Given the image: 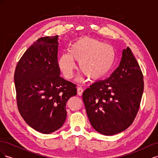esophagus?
Listing matches in <instances>:
<instances>
[{
  "label": "esophagus",
  "instance_id": "obj_1",
  "mask_svg": "<svg viewBox=\"0 0 158 158\" xmlns=\"http://www.w3.org/2000/svg\"><path fill=\"white\" fill-rule=\"evenodd\" d=\"M83 92H84V89L82 87H78L77 88V93H78V95H80V96L82 95Z\"/></svg>",
  "mask_w": 158,
  "mask_h": 158
}]
</instances>
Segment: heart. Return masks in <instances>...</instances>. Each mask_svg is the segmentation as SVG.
Listing matches in <instances>:
<instances>
[{"mask_svg":"<svg viewBox=\"0 0 158 158\" xmlns=\"http://www.w3.org/2000/svg\"><path fill=\"white\" fill-rule=\"evenodd\" d=\"M74 60L80 70L89 79L105 77L113 67L116 60L115 49L112 45L89 37H81L72 44L69 53L60 56L58 64L64 77L73 78L76 69Z\"/></svg>","mask_w":158,"mask_h":158,"instance_id":"obj_1","label":"heart"}]
</instances>
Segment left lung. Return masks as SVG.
<instances>
[{
  "label": "left lung",
  "instance_id": "obj_1",
  "mask_svg": "<svg viewBox=\"0 0 158 158\" xmlns=\"http://www.w3.org/2000/svg\"><path fill=\"white\" fill-rule=\"evenodd\" d=\"M143 80L140 66L127 47L111 76L95 82L83 92L85 111L95 131L111 136L131 125L139 110Z\"/></svg>",
  "mask_w": 158,
  "mask_h": 158
}]
</instances>
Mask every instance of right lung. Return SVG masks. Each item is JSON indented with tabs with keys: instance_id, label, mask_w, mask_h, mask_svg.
Returning a JSON list of instances; mask_svg holds the SVG:
<instances>
[{
	"instance_id": "right-lung-1",
	"label": "right lung",
	"mask_w": 158,
	"mask_h": 158,
	"mask_svg": "<svg viewBox=\"0 0 158 158\" xmlns=\"http://www.w3.org/2000/svg\"><path fill=\"white\" fill-rule=\"evenodd\" d=\"M59 36L38 39L16 65L14 84L18 111L34 130L50 134L66 120V103L77 94L76 85L60 76Z\"/></svg>"
}]
</instances>
